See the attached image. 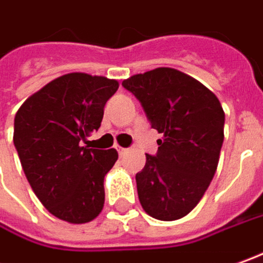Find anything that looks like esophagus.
<instances>
[{"label": "esophagus", "mask_w": 263, "mask_h": 263, "mask_svg": "<svg viewBox=\"0 0 263 263\" xmlns=\"http://www.w3.org/2000/svg\"><path fill=\"white\" fill-rule=\"evenodd\" d=\"M117 150H119V155H120V156H124L128 152L127 149H123V147H119V149H117Z\"/></svg>", "instance_id": "34e87169"}]
</instances>
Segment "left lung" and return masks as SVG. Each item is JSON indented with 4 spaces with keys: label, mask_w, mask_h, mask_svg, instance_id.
Listing matches in <instances>:
<instances>
[{
    "label": "left lung",
    "mask_w": 263,
    "mask_h": 263,
    "mask_svg": "<svg viewBox=\"0 0 263 263\" xmlns=\"http://www.w3.org/2000/svg\"><path fill=\"white\" fill-rule=\"evenodd\" d=\"M152 127L162 133L156 156L136 175L144 212L159 220L186 216L209 187L223 143L225 113L218 97L197 80L160 67L124 80Z\"/></svg>",
    "instance_id": "8db88e82"
}]
</instances>
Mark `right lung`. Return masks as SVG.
Returning a JSON list of instances; mask_svg holds the SVG:
<instances>
[{
    "label": "right lung",
    "mask_w": 263,
    "mask_h": 263,
    "mask_svg": "<svg viewBox=\"0 0 263 263\" xmlns=\"http://www.w3.org/2000/svg\"><path fill=\"white\" fill-rule=\"evenodd\" d=\"M116 80L70 73L28 97L14 119V146L28 183L44 208L68 223H87L104 206V176L116 149L81 146L99 130Z\"/></svg>",
    "instance_id": "right-lung-1"
}]
</instances>
